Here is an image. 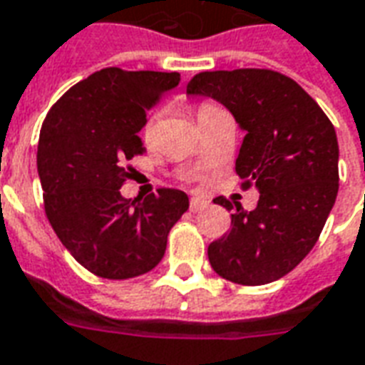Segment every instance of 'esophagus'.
Listing matches in <instances>:
<instances>
[{"label": "esophagus", "mask_w": 365, "mask_h": 365, "mask_svg": "<svg viewBox=\"0 0 365 365\" xmlns=\"http://www.w3.org/2000/svg\"><path fill=\"white\" fill-rule=\"evenodd\" d=\"M209 207V201L207 199H201V197H191L190 201V209L193 210V212H197V210H203Z\"/></svg>", "instance_id": "esophagus-1"}]
</instances>
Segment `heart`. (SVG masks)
Here are the masks:
<instances>
[{"instance_id": "b5f03b06", "label": "heart", "mask_w": 365, "mask_h": 365, "mask_svg": "<svg viewBox=\"0 0 365 365\" xmlns=\"http://www.w3.org/2000/svg\"><path fill=\"white\" fill-rule=\"evenodd\" d=\"M217 110L218 108L212 106V104H199V106H197V120L201 121L203 118L212 114V112H217ZM150 133H153V118H148V120L145 121V125H143V137H145V139H150Z\"/></svg>"}]
</instances>
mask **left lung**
<instances>
[{
	"label": "left lung",
	"mask_w": 365,
	"mask_h": 365,
	"mask_svg": "<svg viewBox=\"0 0 365 365\" xmlns=\"http://www.w3.org/2000/svg\"><path fill=\"white\" fill-rule=\"evenodd\" d=\"M187 94L218 100L245 131L236 158L242 187L257 207L217 197L232 215L228 234L209 245L210 267L244 286L282 279L312 251L339 193V141L319 104L271 69L197 73Z\"/></svg>",
	"instance_id": "1"
}]
</instances>
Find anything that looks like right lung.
I'll return each instance as SVG.
<instances>
[{
    "instance_id": "1",
    "label": "right lung",
    "mask_w": 365,
    "mask_h": 365,
    "mask_svg": "<svg viewBox=\"0 0 365 365\" xmlns=\"http://www.w3.org/2000/svg\"><path fill=\"white\" fill-rule=\"evenodd\" d=\"M180 83V73H93L50 108L40 129L38 175L46 217L59 242L96 277L125 280L153 271L190 199L160 187L145 199L121 197L128 162L143 155L148 110Z\"/></svg>"
}]
</instances>
